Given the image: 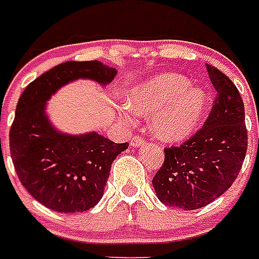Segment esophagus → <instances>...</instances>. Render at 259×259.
<instances>
[{"instance_id":"obj_1","label":"esophagus","mask_w":259,"mask_h":259,"mask_svg":"<svg viewBox=\"0 0 259 259\" xmlns=\"http://www.w3.org/2000/svg\"><path fill=\"white\" fill-rule=\"evenodd\" d=\"M144 143H145V141H144V138L140 137V136H133V137H132V140H130V145H132V147H136V148L141 147Z\"/></svg>"}]
</instances>
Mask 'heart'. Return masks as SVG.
<instances>
[{
  "mask_svg": "<svg viewBox=\"0 0 259 259\" xmlns=\"http://www.w3.org/2000/svg\"><path fill=\"white\" fill-rule=\"evenodd\" d=\"M125 116L151 115L152 132L164 141L187 138L200 125L206 110V95L190 87V80L175 73H161L134 85L127 92Z\"/></svg>",
  "mask_w": 259,
  "mask_h": 259,
  "instance_id": "b5f03b06",
  "label": "heart"
}]
</instances>
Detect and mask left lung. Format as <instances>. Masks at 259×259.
<instances>
[{
    "label": "left lung",
    "instance_id": "1",
    "mask_svg": "<svg viewBox=\"0 0 259 259\" xmlns=\"http://www.w3.org/2000/svg\"><path fill=\"white\" fill-rule=\"evenodd\" d=\"M216 90L204 126L178 147L164 148V163L152 179L167 206L194 210L226 193L240 172L247 151L244 104L230 78L206 65Z\"/></svg>",
    "mask_w": 259,
    "mask_h": 259
}]
</instances>
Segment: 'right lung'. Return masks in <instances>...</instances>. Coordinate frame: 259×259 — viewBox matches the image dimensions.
Returning a JSON list of instances; mask_svg holds the SVG:
<instances>
[{
    "label": "right lung",
    "instance_id": "add662e5",
    "mask_svg": "<svg viewBox=\"0 0 259 259\" xmlns=\"http://www.w3.org/2000/svg\"><path fill=\"white\" fill-rule=\"evenodd\" d=\"M116 70L99 61H68L29 82L19 99L9 132L11 156L21 185L54 212H85L103 197L112 161L129 144L98 133L68 136L47 119L46 102L77 78L107 84Z\"/></svg>",
    "mask_w": 259,
    "mask_h": 259
}]
</instances>
